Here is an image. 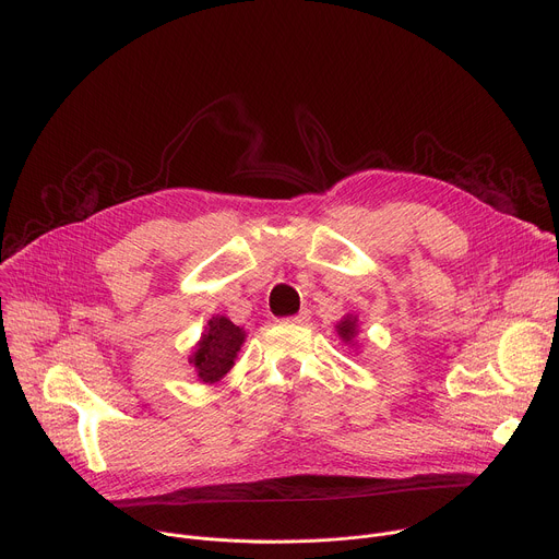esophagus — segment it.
<instances>
[{"label":"esophagus","instance_id":"34e87169","mask_svg":"<svg viewBox=\"0 0 559 559\" xmlns=\"http://www.w3.org/2000/svg\"><path fill=\"white\" fill-rule=\"evenodd\" d=\"M285 321H289V323H308L310 321V310L308 308H304V310H299V312H296L294 317H287Z\"/></svg>","mask_w":559,"mask_h":559}]
</instances>
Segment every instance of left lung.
<instances>
[{"label": "left lung", "instance_id": "1", "mask_svg": "<svg viewBox=\"0 0 559 559\" xmlns=\"http://www.w3.org/2000/svg\"><path fill=\"white\" fill-rule=\"evenodd\" d=\"M337 332H340V337H342L344 342H350V340L355 337V332H357V319L346 317V319L337 325Z\"/></svg>", "mask_w": 559, "mask_h": 559}]
</instances>
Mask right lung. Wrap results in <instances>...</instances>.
I'll return each mask as SVG.
<instances>
[{
	"label": "right lung",
	"instance_id": "right-lung-1",
	"mask_svg": "<svg viewBox=\"0 0 559 559\" xmlns=\"http://www.w3.org/2000/svg\"><path fill=\"white\" fill-rule=\"evenodd\" d=\"M245 342V332L227 317H213L209 330L202 337L193 364L198 368V378L202 382H217L222 376L229 373L234 359Z\"/></svg>",
	"mask_w": 559,
	"mask_h": 559
}]
</instances>
